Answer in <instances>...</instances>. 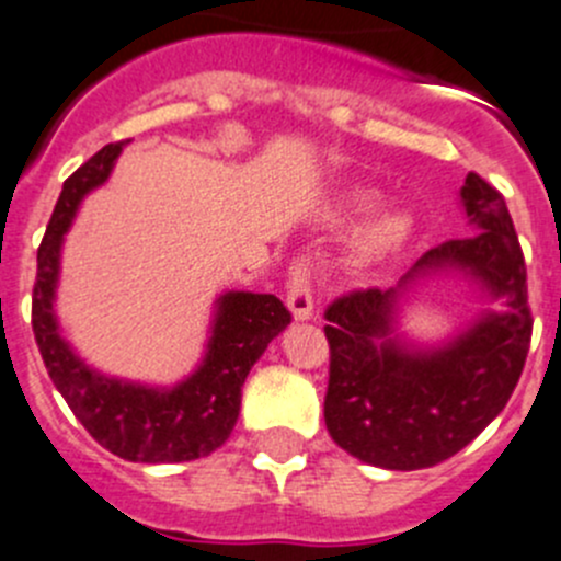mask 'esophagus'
<instances>
[{"label":"esophagus","mask_w":561,"mask_h":561,"mask_svg":"<svg viewBox=\"0 0 561 561\" xmlns=\"http://www.w3.org/2000/svg\"><path fill=\"white\" fill-rule=\"evenodd\" d=\"M287 307H290L293 320H312V287H309V271L304 260L290 265V282H287Z\"/></svg>","instance_id":"34e87169"}]
</instances>
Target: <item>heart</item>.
<instances>
[{
	"label": "heart",
	"instance_id": "b5f03b06",
	"mask_svg": "<svg viewBox=\"0 0 561 561\" xmlns=\"http://www.w3.org/2000/svg\"><path fill=\"white\" fill-rule=\"evenodd\" d=\"M375 203V194L367 188H353L345 194L347 210H364ZM416 221L405 208H380L369 214L362 225L353 230L345 247V263L353 271H375L380 265L400 257L413 241Z\"/></svg>",
	"mask_w": 561,
	"mask_h": 561
}]
</instances>
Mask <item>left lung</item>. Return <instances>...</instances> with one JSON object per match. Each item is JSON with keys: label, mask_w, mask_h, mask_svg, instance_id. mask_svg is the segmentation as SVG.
I'll use <instances>...</instances> for the list:
<instances>
[{"label": "left lung", "mask_w": 561, "mask_h": 561, "mask_svg": "<svg viewBox=\"0 0 561 561\" xmlns=\"http://www.w3.org/2000/svg\"><path fill=\"white\" fill-rule=\"evenodd\" d=\"M460 208L474 236L425 252L397 287L351 293L325 309V427L367 466L416 471L453 458L502 413L524 369L531 314L507 203L469 172ZM436 275L471 280L489 307L447 341L416 343L401 334V307Z\"/></svg>", "instance_id": "obj_1"}]
</instances>
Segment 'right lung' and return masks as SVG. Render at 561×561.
I'll return each mask as SVG.
<instances>
[{
  "instance_id": "1",
  "label": "right lung",
  "mask_w": 561,
  "mask_h": 561,
  "mask_svg": "<svg viewBox=\"0 0 561 561\" xmlns=\"http://www.w3.org/2000/svg\"><path fill=\"white\" fill-rule=\"evenodd\" d=\"M125 145H106L65 181L37 249L32 331L48 378L101 447L130 463H186L230 438L243 380L268 342L290 325V312L271 293H221L214 301L203 358L194 373L172 386L106 375L73 351L57 318L62 243L81 199L108 181Z\"/></svg>"
}]
</instances>
